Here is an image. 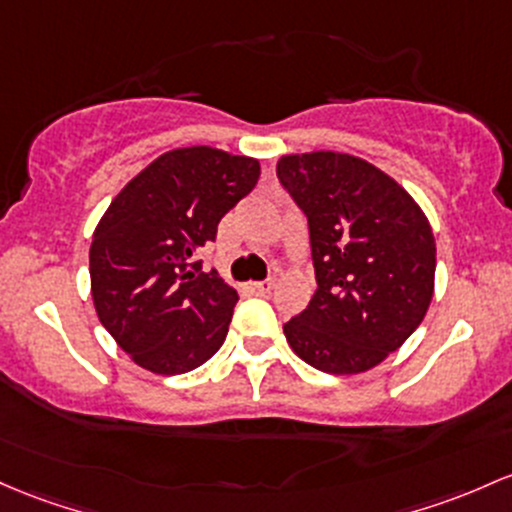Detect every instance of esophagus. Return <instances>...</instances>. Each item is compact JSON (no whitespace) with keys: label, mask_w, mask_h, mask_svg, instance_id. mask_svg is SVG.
<instances>
[{"label":"esophagus","mask_w":512,"mask_h":512,"mask_svg":"<svg viewBox=\"0 0 512 512\" xmlns=\"http://www.w3.org/2000/svg\"><path fill=\"white\" fill-rule=\"evenodd\" d=\"M272 289H274L272 279H265V282H252V284H250L252 294H260V296H267Z\"/></svg>","instance_id":"1"}]
</instances>
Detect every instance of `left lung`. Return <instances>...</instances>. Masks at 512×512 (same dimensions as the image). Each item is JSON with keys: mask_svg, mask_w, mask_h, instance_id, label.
I'll use <instances>...</instances> for the list:
<instances>
[{"mask_svg": "<svg viewBox=\"0 0 512 512\" xmlns=\"http://www.w3.org/2000/svg\"><path fill=\"white\" fill-rule=\"evenodd\" d=\"M279 182L308 218L318 289L284 325L325 374H359L413 335L435 294L432 226L396 179L350 153L282 155Z\"/></svg>", "mask_w": 512, "mask_h": 512, "instance_id": "obj_1", "label": "left lung"}]
</instances>
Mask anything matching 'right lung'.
Instances as JSON below:
<instances>
[{
	"label": "right lung",
	"mask_w": 512,
	"mask_h": 512,
	"mask_svg": "<svg viewBox=\"0 0 512 512\" xmlns=\"http://www.w3.org/2000/svg\"><path fill=\"white\" fill-rule=\"evenodd\" d=\"M257 179L255 157L174 148L143 167L99 218L89 247L94 311L138 367L192 372L223 345L238 291L192 260Z\"/></svg>",
	"instance_id": "right-lung-1"
}]
</instances>
